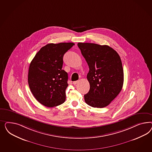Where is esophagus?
<instances>
[{
  "mask_svg": "<svg viewBox=\"0 0 152 152\" xmlns=\"http://www.w3.org/2000/svg\"><path fill=\"white\" fill-rule=\"evenodd\" d=\"M78 83V81H74L73 82V84H74V85H76V84H77Z\"/></svg>",
  "mask_w": 152,
  "mask_h": 152,
  "instance_id": "obj_1",
  "label": "esophagus"
}]
</instances>
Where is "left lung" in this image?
Wrapping results in <instances>:
<instances>
[{
  "instance_id": "1",
  "label": "left lung",
  "mask_w": 152,
  "mask_h": 152,
  "mask_svg": "<svg viewBox=\"0 0 152 152\" xmlns=\"http://www.w3.org/2000/svg\"><path fill=\"white\" fill-rule=\"evenodd\" d=\"M78 48L88 63L90 90L84 95L86 103L102 108L110 104L121 91L124 71L118 53L107 45L78 43Z\"/></svg>"
}]
</instances>
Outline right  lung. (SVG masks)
<instances>
[{"mask_svg": "<svg viewBox=\"0 0 152 152\" xmlns=\"http://www.w3.org/2000/svg\"><path fill=\"white\" fill-rule=\"evenodd\" d=\"M74 45L70 42L47 44L30 64L28 85L33 96L44 106H58L66 100L68 74L62 69L63 57Z\"/></svg>", "mask_w": 152, "mask_h": 152, "instance_id": "add662e5", "label": "right lung"}]
</instances>
